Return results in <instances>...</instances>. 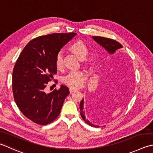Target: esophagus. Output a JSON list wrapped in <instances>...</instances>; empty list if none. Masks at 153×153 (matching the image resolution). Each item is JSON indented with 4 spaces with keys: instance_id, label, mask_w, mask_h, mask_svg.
I'll return each instance as SVG.
<instances>
[{
    "instance_id": "1",
    "label": "esophagus",
    "mask_w": 153,
    "mask_h": 153,
    "mask_svg": "<svg viewBox=\"0 0 153 153\" xmlns=\"http://www.w3.org/2000/svg\"><path fill=\"white\" fill-rule=\"evenodd\" d=\"M77 91V89H74V88H70V92L71 93V94H72V93H74V92H75V91Z\"/></svg>"
}]
</instances>
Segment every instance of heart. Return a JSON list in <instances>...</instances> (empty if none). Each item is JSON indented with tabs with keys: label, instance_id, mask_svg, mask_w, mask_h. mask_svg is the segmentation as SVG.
<instances>
[{
	"label": "heart",
	"instance_id": "obj_1",
	"mask_svg": "<svg viewBox=\"0 0 153 153\" xmlns=\"http://www.w3.org/2000/svg\"><path fill=\"white\" fill-rule=\"evenodd\" d=\"M70 50L79 59L84 58L88 53V48L82 42H74L70 46ZM55 65L57 68H60L62 65V58L60 53L56 55ZM87 78L85 71H72L63 77V82L73 88H79L84 84Z\"/></svg>",
	"mask_w": 153,
	"mask_h": 153
}]
</instances>
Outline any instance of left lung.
Masks as SVG:
<instances>
[{
  "mask_svg": "<svg viewBox=\"0 0 153 153\" xmlns=\"http://www.w3.org/2000/svg\"><path fill=\"white\" fill-rule=\"evenodd\" d=\"M92 38L94 39L98 44H100L101 47L105 49L107 52L110 55L113 54V53H115L117 50L121 49L123 48V46L120 43H119L118 42H117L114 40H112V39L100 36H92ZM83 105H84V100L83 99V100L81 101L79 105L80 114L82 119L84 120L86 123H88V125H90V126L94 127H100V126H99V125H94L92 123L89 121L88 119H86L85 115V111L84 109H83Z\"/></svg>",
  "mask_w": 153,
  "mask_h": 153,
  "instance_id": "1",
  "label": "left lung"
}]
</instances>
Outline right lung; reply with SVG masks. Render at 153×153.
<instances>
[{"label": "right lung", "instance_id": "obj_1", "mask_svg": "<svg viewBox=\"0 0 153 153\" xmlns=\"http://www.w3.org/2000/svg\"><path fill=\"white\" fill-rule=\"evenodd\" d=\"M76 33H54L33 39L25 47L15 64L13 91L18 107L35 123H50L59 115L68 87L46 94V85L57 73L55 58Z\"/></svg>", "mask_w": 153, "mask_h": 153}]
</instances>
